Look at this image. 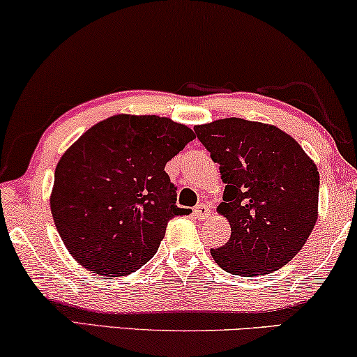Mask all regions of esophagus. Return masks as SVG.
Here are the masks:
<instances>
[{
  "label": "esophagus",
  "mask_w": 357,
  "mask_h": 357,
  "mask_svg": "<svg viewBox=\"0 0 357 357\" xmlns=\"http://www.w3.org/2000/svg\"><path fill=\"white\" fill-rule=\"evenodd\" d=\"M209 214H211V208L208 206V204H204V203H199V204H197V206H195V216H197L198 219H206V218H209Z\"/></svg>",
  "instance_id": "esophagus-1"
}]
</instances>
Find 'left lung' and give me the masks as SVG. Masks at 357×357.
Masks as SVG:
<instances>
[{"label": "left lung", "mask_w": 357, "mask_h": 357, "mask_svg": "<svg viewBox=\"0 0 357 357\" xmlns=\"http://www.w3.org/2000/svg\"><path fill=\"white\" fill-rule=\"evenodd\" d=\"M226 183L218 213L231 224L226 245L211 248L224 271L258 276L294 258L319 218V169L275 125L222 119L195 126Z\"/></svg>", "instance_id": "obj_1"}]
</instances>
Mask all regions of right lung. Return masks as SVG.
Segmentation results:
<instances>
[{
    "label": "right lung",
    "mask_w": 357,
    "mask_h": 357,
    "mask_svg": "<svg viewBox=\"0 0 357 357\" xmlns=\"http://www.w3.org/2000/svg\"><path fill=\"white\" fill-rule=\"evenodd\" d=\"M195 139L188 126L158 115L99 121L58 160L53 222L73 258L104 278L139 270L158 252L178 208L165 164Z\"/></svg>",
    "instance_id": "obj_1"
}]
</instances>
